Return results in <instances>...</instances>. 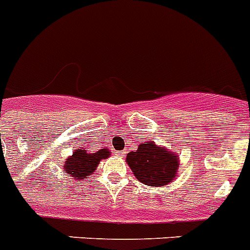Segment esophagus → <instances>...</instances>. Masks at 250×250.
Wrapping results in <instances>:
<instances>
[{
  "label": "esophagus",
  "instance_id": "34e87169",
  "mask_svg": "<svg viewBox=\"0 0 250 250\" xmlns=\"http://www.w3.org/2000/svg\"><path fill=\"white\" fill-rule=\"evenodd\" d=\"M115 153H116V155H119V157H123V155L125 154L126 151H125V150H120V151H115Z\"/></svg>",
  "mask_w": 250,
  "mask_h": 250
}]
</instances>
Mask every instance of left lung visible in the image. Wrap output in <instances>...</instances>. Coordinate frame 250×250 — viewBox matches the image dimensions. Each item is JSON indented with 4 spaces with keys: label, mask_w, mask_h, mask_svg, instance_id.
<instances>
[{
    "label": "left lung",
    "mask_w": 250,
    "mask_h": 250,
    "mask_svg": "<svg viewBox=\"0 0 250 250\" xmlns=\"http://www.w3.org/2000/svg\"><path fill=\"white\" fill-rule=\"evenodd\" d=\"M126 162L138 181L153 187L173 182L180 167L176 150L157 146L153 140L140 143L138 150L126 155Z\"/></svg>",
    "instance_id": "8db88e82"
}]
</instances>
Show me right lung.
<instances>
[{
    "label": "right lung",
    "instance_id": "right-lung-1",
    "mask_svg": "<svg viewBox=\"0 0 250 250\" xmlns=\"http://www.w3.org/2000/svg\"><path fill=\"white\" fill-rule=\"evenodd\" d=\"M108 149L104 148L96 153H88L86 150L76 149L73 154L68 157L64 162V170L68 176L74 180H83L87 176H91L96 170L102 159L110 157Z\"/></svg>",
    "mask_w": 250,
    "mask_h": 250
}]
</instances>
